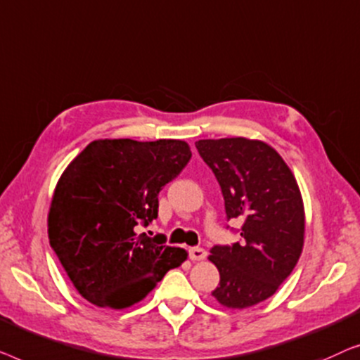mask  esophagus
<instances>
[{"mask_svg":"<svg viewBox=\"0 0 360 360\" xmlns=\"http://www.w3.org/2000/svg\"><path fill=\"white\" fill-rule=\"evenodd\" d=\"M189 257L192 261H204L207 257V251L204 248H191Z\"/></svg>","mask_w":360,"mask_h":360,"instance_id":"esophagus-1","label":"esophagus"}]
</instances>
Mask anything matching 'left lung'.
Here are the masks:
<instances>
[{
    "label": "left lung",
    "mask_w": 360,
    "mask_h": 360,
    "mask_svg": "<svg viewBox=\"0 0 360 360\" xmlns=\"http://www.w3.org/2000/svg\"><path fill=\"white\" fill-rule=\"evenodd\" d=\"M214 171L229 219H243L241 243L214 246L209 261L220 272L212 297L231 310L274 295L303 250L305 207L282 156L262 140L231 136L195 141Z\"/></svg>",
    "instance_id": "left-lung-1"
}]
</instances>
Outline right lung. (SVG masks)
Here are the masks:
<instances>
[{
	"instance_id": "1",
	"label": "right lung",
	"mask_w": 360,
	"mask_h": 360,
	"mask_svg": "<svg viewBox=\"0 0 360 360\" xmlns=\"http://www.w3.org/2000/svg\"><path fill=\"white\" fill-rule=\"evenodd\" d=\"M191 156L184 140L101 139L67 166L50 202L49 240L81 297L124 310L187 259L136 225L158 217V192Z\"/></svg>"
}]
</instances>
